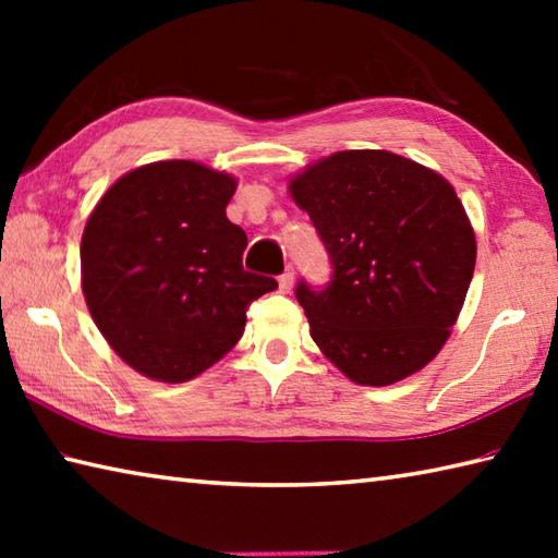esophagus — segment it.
I'll return each mask as SVG.
<instances>
[{"label": "esophagus", "mask_w": 558, "mask_h": 558, "mask_svg": "<svg viewBox=\"0 0 558 558\" xmlns=\"http://www.w3.org/2000/svg\"><path fill=\"white\" fill-rule=\"evenodd\" d=\"M278 286H280V290L282 292H290V288L295 286V270H292L290 266L282 270V276L278 278Z\"/></svg>", "instance_id": "34e87169"}]
</instances>
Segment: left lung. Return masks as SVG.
Listing matches in <instances>:
<instances>
[{"label": "left lung", "mask_w": 558, "mask_h": 558, "mask_svg": "<svg viewBox=\"0 0 558 558\" xmlns=\"http://www.w3.org/2000/svg\"><path fill=\"white\" fill-rule=\"evenodd\" d=\"M332 263L300 280L310 335L349 379L389 386L440 352L475 270V233L446 179L384 149H347L290 182Z\"/></svg>", "instance_id": "left-lung-1"}]
</instances>
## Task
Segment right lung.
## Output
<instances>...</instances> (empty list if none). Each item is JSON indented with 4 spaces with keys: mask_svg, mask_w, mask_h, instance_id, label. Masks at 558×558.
Returning a JSON list of instances; mask_svg holds the SVG:
<instances>
[{
    "mask_svg": "<svg viewBox=\"0 0 558 558\" xmlns=\"http://www.w3.org/2000/svg\"><path fill=\"white\" fill-rule=\"evenodd\" d=\"M235 179L169 159L112 184L83 231V295L102 337L149 379L182 384L239 342L276 278L243 270L245 231L226 219Z\"/></svg>",
    "mask_w": 558,
    "mask_h": 558,
    "instance_id": "add662e5",
    "label": "right lung"
}]
</instances>
